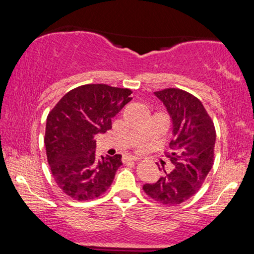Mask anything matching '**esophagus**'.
<instances>
[{
  "label": "esophagus",
  "mask_w": 254,
  "mask_h": 254,
  "mask_svg": "<svg viewBox=\"0 0 254 254\" xmlns=\"http://www.w3.org/2000/svg\"><path fill=\"white\" fill-rule=\"evenodd\" d=\"M139 156H134V154H124L123 156V161H128V160H139Z\"/></svg>",
  "instance_id": "esophagus-1"
}]
</instances>
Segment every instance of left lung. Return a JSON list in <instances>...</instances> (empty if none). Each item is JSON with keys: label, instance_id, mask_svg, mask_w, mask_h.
Masks as SVG:
<instances>
[{"label": "left lung", "instance_id": "obj_1", "mask_svg": "<svg viewBox=\"0 0 254 254\" xmlns=\"http://www.w3.org/2000/svg\"><path fill=\"white\" fill-rule=\"evenodd\" d=\"M165 105L171 121L173 140L169 153L174 170L143 190L158 203L178 205L194 196L213 167L216 141L214 123L198 98L182 89L154 92Z\"/></svg>", "mask_w": 254, "mask_h": 254}]
</instances>
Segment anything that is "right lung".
Returning a JSON list of instances; mask_svg holds the SVG:
<instances>
[{
	"mask_svg": "<svg viewBox=\"0 0 254 254\" xmlns=\"http://www.w3.org/2000/svg\"><path fill=\"white\" fill-rule=\"evenodd\" d=\"M131 93L105 84L83 85L64 95L49 113L47 159L56 183L71 198L94 199L113 183L122 156L98 159L94 136L110 130L112 118L132 100Z\"/></svg>",
	"mask_w": 254,
	"mask_h": 254,
	"instance_id": "add662e5",
	"label": "right lung"
}]
</instances>
